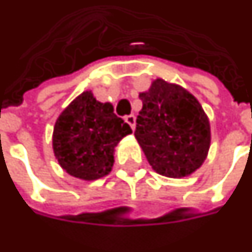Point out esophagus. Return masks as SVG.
<instances>
[{
  "label": "esophagus",
  "mask_w": 252,
  "mask_h": 252,
  "mask_svg": "<svg viewBox=\"0 0 252 252\" xmlns=\"http://www.w3.org/2000/svg\"><path fill=\"white\" fill-rule=\"evenodd\" d=\"M126 123L129 124V126L132 128V131H133V129H135V124H136V117H135L133 114H128V116H126Z\"/></svg>",
  "instance_id": "obj_1"
}]
</instances>
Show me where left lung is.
Returning <instances> with one entry per match:
<instances>
[{"label": "left lung", "mask_w": 252, "mask_h": 252, "mask_svg": "<svg viewBox=\"0 0 252 252\" xmlns=\"http://www.w3.org/2000/svg\"><path fill=\"white\" fill-rule=\"evenodd\" d=\"M139 98L143 108L135 138L151 168L173 179L200 168L210 147V123L198 99L162 79L154 80Z\"/></svg>", "instance_id": "1"}]
</instances>
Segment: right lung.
<instances>
[{
	"instance_id": "add662e5",
	"label": "right lung",
	"mask_w": 252,
	"mask_h": 252,
	"mask_svg": "<svg viewBox=\"0 0 252 252\" xmlns=\"http://www.w3.org/2000/svg\"><path fill=\"white\" fill-rule=\"evenodd\" d=\"M131 132V126L113 113L112 103H102L91 91H84L56 121L53 150L66 173L96 180L112 170L114 147Z\"/></svg>"
}]
</instances>
